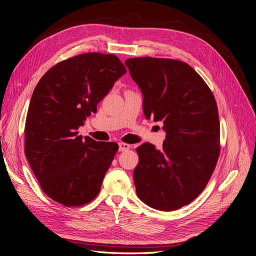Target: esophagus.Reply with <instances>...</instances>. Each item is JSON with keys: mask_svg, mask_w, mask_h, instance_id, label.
Wrapping results in <instances>:
<instances>
[{"mask_svg": "<svg viewBox=\"0 0 256 256\" xmlns=\"http://www.w3.org/2000/svg\"><path fill=\"white\" fill-rule=\"evenodd\" d=\"M130 148V145L126 143H118V150L120 152H126Z\"/></svg>", "mask_w": 256, "mask_h": 256, "instance_id": "esophagus-1", "label": "esophagus"}]
</instances>
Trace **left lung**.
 <instances>
[{
  "mask_svg": "<svg viewBox=\"0 0 256 256\" xmlns=\"http://www.w3.org/2000/svg\"><path fill=\"white\" fill-rule=\"evenodd\" d=\"M143 95L147 120L164 122L162 148L144 143L136 150V196L154 209L172 212L204 190L220 152V122L212 90L188 64L176 60L136 58L125 62Z\"/></svg>",
  "mask_w": 256,
  "mask_h": 256,
  "instance_id": "1",
  "label": "left lung"
}]
</instances>
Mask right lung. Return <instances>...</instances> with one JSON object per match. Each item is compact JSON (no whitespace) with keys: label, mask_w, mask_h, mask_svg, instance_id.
I'll list each match as a JSON object with an SVG mask.
<instances>
[{"label":"right lung","mask_w":256,"mask_h":256,"mask_svg":"<svg viewBox=\"0 0 256 256\" xmlns=\"http://www.w3.org/2000/svg\"><path fill=\"white\" fill-rule=\"evenodd\" d=\"M126 72L114 54L84 53L53 66L37 83L26 120V156L56 202L81 206L99 193L118 145L83 138L78 129Z\"/></svg>","instance_id":"right-lung-1"}]
</instances>
